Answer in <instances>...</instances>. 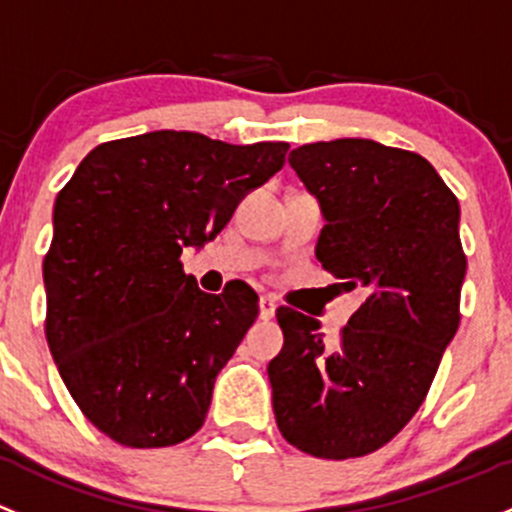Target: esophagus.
I'll return each mask as SVG.
<instances>
[{
	"label": "esophagus",
	"mask_w": 512,
	"mask_h": 512,
	"mask_svg": "<svg viewBox=\"0 0 512 512\" xmlns=\"http://www.w3.org/2000/svg\"><path fill=\"white\" fill-rule=\"evenodd\" d=\"M277 311V301L272 297H260V319L262 321H270Z\"/></svg>",
	"instance_id": "obj_1"
}]
</instances>
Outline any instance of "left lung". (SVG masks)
<instances>
[{
  "label": "left lung",
  "instance_id": "8db88e82",
  "mask_svg": "<svg viewBox=\"0 0 512 512\" xmlns=\"http://www.w3.org/2000/svg\"><path fill=\"white\" fill-rule=\"evenodd\" d=\"M289 164L324 208L316 257L368 299L333 346L319 321L279 306L284 348L267 368L274 417L304 454L368 456L422 407L459 328V201L427 159L373 139L304 144Z\"/></svg>",
  "mask_w": 512,
  "mask_h": 512
}]
</instances>
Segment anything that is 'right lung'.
<instances>
[{
    "mask_svg": "<svg viewBox=\"0 0 512 512\" xmlns=\"http://www.w3.org/2000/svg\"><path fill=\"white\" fill-rule=\"evenodd\" d=\"M287 149L159 129L98 144L58 191L43 331L75 405L105 437L159 449L203 427L257 294L240 279L201 292L181 252L215 238Z\"/></svg>",
    "mask_w": 512,
    "mask_h": 512,
    "instance_id": "add662e5",
    "label": "right lung"
}]
</instances>
